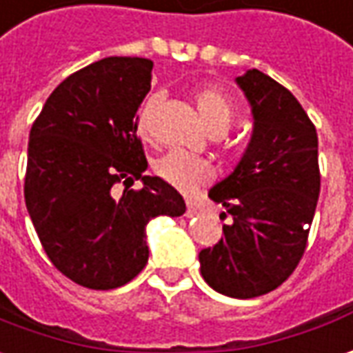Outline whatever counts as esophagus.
Here are the masks:
<instances>
[{
  "label": "esophagus",
  "instance_id": "1",
  "mask_svg": "<svg viewBox=\"0 0 353 353\" xmlns=\"http://www.w3.org/2000/svg\"><path fill=\"white\" fill-rule=\"evenodd\" d=\"M194 215H198V208L192 201H186V217H194Z\"/></svg>",
  "mask_w": 353,
  "mask_h": 353
}]
</instances>
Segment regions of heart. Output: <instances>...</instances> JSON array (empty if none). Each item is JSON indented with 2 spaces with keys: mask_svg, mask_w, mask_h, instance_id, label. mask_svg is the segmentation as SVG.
Here are the masks:
<instances>
[{
  "mask_svg": "<svg viewBox=\"0 0 353 353\" xmlns=\"http://www.w3.org/2000/svg\"><path fill=\"white\" fill-rule=\"evenodd\" d=\"M157 101H159V96H152L138 113V132L142 136L148 134V121H150V115L157 105ZM194 101H196V111L200 115L201 123L205 125L211 134H225L230 125L234 123L236 107L232 103V99L225 96L223 92L213 88L201 90L196 94ZM153 169L161 181L171 184L172 188L184 192V194H190L196 188L208 184L215 174L211 163L184 152H171L163 155L155 161Z\"/></svg>",
  "mask_w": 353,
  "mask_h": 353,
  "instance_id": "heart-1",
  "label": "heart"
}]
</instances>
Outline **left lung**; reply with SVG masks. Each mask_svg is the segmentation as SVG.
Masks as SVG:
<instances>
[{"label": "left lung", "instance_id": "1", "mask_svg": "<svg viewBox=\"0 0 353 353\" xmlns=\"http://www.w3.org/2000/svg\"><path fill=\"white\" fill-rule=\"evenodd\" d=\"M236 84L252 105L254 130L234 171L209 190L230 221L217 244L200 252V269L213 290L246 300L281 286L300 263L321 174L317 132L300 101L257 69Z\"/></svg>", "mask_w": 353, "mask_h": 353}]
</instances>
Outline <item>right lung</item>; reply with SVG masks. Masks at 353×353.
<instances>
[{
    "mask_svg": "<svg viewBox=\"0 0 353 353\" xmlns=\"http://www.w3.org/2000/svg\"><path fill=\"white\" fill-rule=\"evenodd\" d=\"M152 69L142 57H107L77 70L51 92L30 130L28 215L51 263L92 290L130 283L148 263L145 225L186 211L171 184L144 174L136 130ZM134 180L145 184L140 191L130 188Z\"/></svg>",
    "mask_w": 353,
    "mask_h": 353,
    "instance_id": "1",
    "label": "right lung"
}]
</instances>
